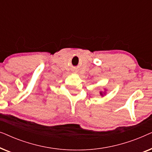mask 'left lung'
<instances>
[{
    "mask_svg": "<svg viewBox=\"0 0 152 152\" xmlns=\"http://www.w3.org/2000/svg\"><path fill=\"white\" fill-rule=\"evenodd\" d=\"M106 93H107V89H104V91H100L99 92V95H101V97H104L106 95Z\"/></svg>",
    "mask_w": 152,
    "mask_h": 152,
    "instance_id": "1",
    "label": "left lung"
}]
</instances>
